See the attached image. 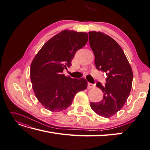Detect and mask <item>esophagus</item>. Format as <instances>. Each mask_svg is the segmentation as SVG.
Here are the masks:
<instances>
[{
    "label": "esophagus",
    "instance_id": "esophagus-1",
    "mask_svg": "<svg viewBox=\"0 0 150 150\" xmlns=\"http://www.w3.org/2000/svg\"><path fill=\"white\" fill-rule=\"evenodd\" d=\"M94 87H95V84L91 83H88V85H87L88 89H91V88H93Z\"/></svg>",
    "mask_w": 150,
    "mask_h": 150
}]
</instances>
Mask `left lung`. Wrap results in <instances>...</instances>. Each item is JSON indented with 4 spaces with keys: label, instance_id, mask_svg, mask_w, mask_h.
Segmentation results:
<instances>
[{
    "label": "left lung",
    "instance_id": "1",
    "mask_svg": "<svg viewBox=\"0 0 150 150\" xmlns=\"http://www.w3.org/2000/svg\"><path fill=\"white\" fill-rule=\"evenodd\" d=\"M89 44L95 56L98 70L105 72L106 83L98 82L103 98L91 103V107L99 116L110 118L120 111L127 99L132 88L133 74L122 49L112 37L101 32H89Z\"/></svg>",
    "mask_w": 150,
    "mask_h": 150
}]
</instances>
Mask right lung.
Wrapping results in <instances>:
<instances>
[{
	"label": "right lung",
	"instance_id": "add662e5",
	"mask_svg": "<svg viewBox=\"0 0 150 150\" xmlns=\"http://www.w3.org/2000/svg\"><path fill=\"white\" fill-rule=\"evenodd\" d=\"M88 40V34L65 30L42 46L30 67V79L37 99L44 108L58 112L67 109L75 95L87 89L84 78L66 76L63 70L70 67L78 50Z\"/></svg>",
	"mask_w": 150,
	"mask_h": 150
}]
</instances>
